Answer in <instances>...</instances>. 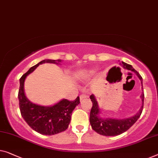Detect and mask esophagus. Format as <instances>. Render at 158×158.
<instances>
[{
  "label": "esophagus",
  "mask_w": 158,
  "mask_h": 158,
  "mask_svg": "<svg viewBox=\"0 0 158 158\" xmlns=\"http://www.w3.org/2000/svg\"><path fill=\"white\" fill-rule=\"evenodd\" d=\"M88 98V96H86V94H81V95H80V100L81 101L84 99V98Z\"/></svg>",
  "instance_id": "34e87169"
}]
</instances>
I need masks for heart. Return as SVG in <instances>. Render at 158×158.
I'll return each mask as SVG.
<instances>
[{
    "label": "heart",
    "instance_id": "b5f03b06",
    "mask_svg": "<svg viewBox=\"0 0 158 158\" xmlns=\"http://www.w3.org/2000/svg\"><path fill=\"white\" fill-rule=\"evenodd\" d=\"M97 69L98 68L93 67L91 68V69L81 70V71L77 72V74L76 75L77 79L82 81V80H85L86 79L91 78V77L94 76V75L96 74V72H97Z\"/></svg>",
    "mask_w": 158,
    "mask_h": 158
}]
</instances>
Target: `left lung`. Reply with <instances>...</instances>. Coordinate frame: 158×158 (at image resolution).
Returning a JSON list of instances; mask_svg holds the SVG:
<instances>
[{
  "mask_svg": "<svg viewBox=\"0 0 158 158\" xmlns=\"http://www.w3.org/2000/svg\"><path fill=\"white\" fill-rule=\"evenodd\" d=\"M124 69L131 70V71L135 73L138 78L140 79L141 84L143 86V78L134 68L131 64H127L122 62L120 63ZM142 89L143 88L142 87ZM142 99V106H141L140 110H138L137 114L134 115L133 116L127 118L118 119V118H102L100 116L101 110L98 106V102L96 101L95 96L94 94L90 96V99L92 102L93 106L91 108L90 112V118L89 121L93 130L95 131L96 133L102 135L106 136H115L120 135V134L124 133L128 131L133 125L137 121L139 118L141 114H142L143 109V102H144V93L142 92L140 96Z\"/></svg>",
  "mask_w": 158,
  "mask_h": 158,
  "instance_id": "1",
  "label": "left lung"
}]
</instances>
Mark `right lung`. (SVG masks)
I'll return each mask as SVG.
<instances>
[{"label": "right lung", "mask_w": 158, "mask_h": 158, "mask_svg": "<svg viewBox=\"0 0 158 158\" xmlns=\"http://www.w3.org/2000/svg\"><path fill=\"white\" fill-rule=\"evenodd\" d=\"M62 61L42 60L30 68L20 79L18 99L21 116L30 128L42 135H52L67 130L71 121L72 113L80 103L79 97L78 96L73 102L63 98L53 106H40L31 102L25 96L24 82L27 75L33 72L40 64L44 63L60 64Z\"/></svg>", "instance_id": "1"}]
</instances>
